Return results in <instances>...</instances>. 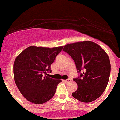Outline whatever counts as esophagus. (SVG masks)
Wrapping results in <instances>:
<instances>
[{
  "label": "esophagus",
  "mask_w": 120,
  "mask_h": 120,
  "mask_svg": "<svg viewBox=\"0 0 120 120\" xmlns=\"http://www.w3.org/2000/svg\"><path fill=\"white\" fill-rule=\"evenodd\" d=\"M71 81V79H67V80H64V82L65 83H68V82H70Z\"/></svg>",
  "instance_id": "esophagus-1"
}]
</instances>
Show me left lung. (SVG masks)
I'll list each match as a JSON object with an SVG mask.
<instances>
[{"mask_svg":"<svg viewBox=\"0 0 120 120\" xmlns=\"http://www.w3.org/2000/svg\"><path fill=\"white\" fill-rule=\"evenodd\" d=\"M63 51L73 59L78 78L73 79L78 85L72 93L75 98L83 102H90L99 98L108 85L111 71L109 57L99 45L92 41L68 44Z\"/></svg>","mask_w":120,"mask_h":120,"instance_id":"1","label":"left lung"}]
</instances>
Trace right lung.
Wrapping results in <instances>:
<instances>
[{"label": "right lung", "mask_w": 120, "mask_h": 120, "mask_svg": "<svg viewBox=\"0 0 120 120\" xmlns=\"http://www.w3.org/2000/svg\"><path fill=\"white\" fill-rule=\"evenodd\" d=\"M63 47L50 49L30 46L21 52L13 64L14 80L22 95L31 102L41 104L54 95L61 80L47 76L50 67Z\"/></svg>", "instance_id": "obj_1"}]
</instances>
